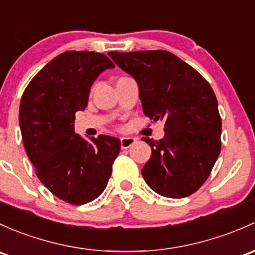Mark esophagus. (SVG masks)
<instances>
[{
  "instance_id": "1",
  "label": "esophagus",
  "mask_w": 255,
  "mask_h": 255,
  "mask_svg": "<svg viewBox=\"0 0 255 255\" xmlns=\"http://www.w3.org/2000/svg\"><path fill=\"white\" fill-rule=\"evenodd\" d=\"M135 143V138L133 136H122L121 138V148L122 149H128Z\"/></svg>"
}]
</instances>
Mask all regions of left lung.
I'll list each match as a JSON object with an SVG mask.
<instances>
[{
    "mask_svg": "<svg viewBox=\"0 0 255 255\" xmlns=\"http://www.w3.org/2000/svg\"><path fill=\"white\" fill-rule=\"evenodd\" d=\"M109 56L135 79L144 115L165 122L162 139L141 138L151 148L141 168L145 182L163 197L193 194L210 175L221 150V119L211 87L167 51H111Z\"/></svg>",
    "mask_w": 255,
    "mask_h": 255,
    "instance_id": "1",
    "label": "left lung"
}]
</instances>
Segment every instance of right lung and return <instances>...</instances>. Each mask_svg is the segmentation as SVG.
Instances as JSON below:
<instances>
[{
  "instance_id": "right-lung-1",
  "label": "right lung",
  "mask_w": 255,
  "mask_h": 255,
  "mask_svg": "<svg viewBox=\"0 0 255 255\" xmlns=\"http://www.w3.org/2000/svg\"><path fill=\"white\" fill-rule=\"evenodd\" d=\"M115 64L92 51H67L31 79L20 100L24 148L41 183L69 204L82 205L106 188L121 149L110 135L84 138L74 132L77 111L88 106L99 74Z\"/></svg>"
}]
</instances>
